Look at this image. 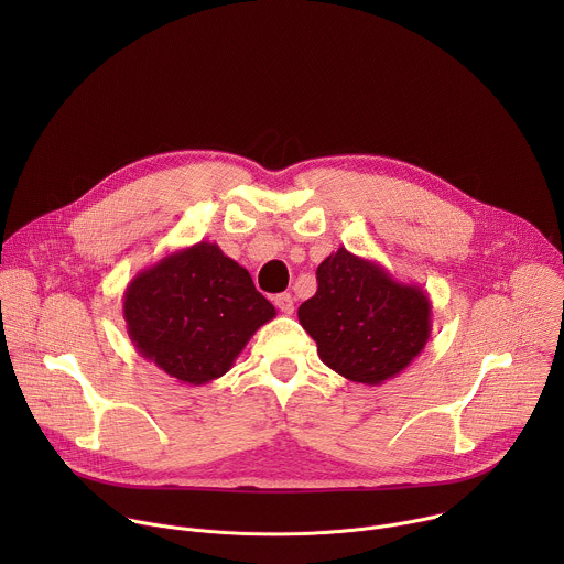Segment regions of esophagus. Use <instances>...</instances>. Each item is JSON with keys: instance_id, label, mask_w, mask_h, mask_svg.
Segmentation results:
<instances>
[{"instance_id": "esophagus-1", "label": "esophagus", "mask_w": 564, "mask_h": 564, "mask_svg": "<svg viewBox=\"0 0 564 564\" xmlns=\"http://www.w3.org/2000/svg\"><path fill=\"white\" fill-rule=\"evenodd\" d=\"M274 305H276L283 314H292V312H294V296H292V294H276V296H274Z\"/></svg>"}]
</instances>
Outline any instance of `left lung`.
<instances>
[{"label": "left lung", "mask_w": 564, "mask_h": 564, "mask_svg": "<svg viewBox=\"0 0 564 564\" xmlns=\"http://www.w3.org/2000/svg\"><path fill=\"white\" fill-rule=\"evenodd\" d=\"M316 294L301 303L299 324L341 377L379 386L406 370L431 339V299L386 268L346 248L316 268Z\"/></svg>", "instance_id": "obj_1"}]
</instances>
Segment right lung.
Masks as SVG:
<instances>
[{
  "label": "right lung",
  "mask_w": 564,
  "mask_h": 564,
  "mask_svg": "<svg viewBox=\"0 0 564 564\" xmlns=\"http://www.w3.org/2000/svg\"><path fill=\"white\" fill-rule=\"evenodd\" d=\"M122 316L147 361L200 386L223 377L276 310L243 265L200 240L140 270L124 290Z\"/></svg>",
  "instance_id": "obj_1"
}]
</instances>
